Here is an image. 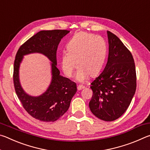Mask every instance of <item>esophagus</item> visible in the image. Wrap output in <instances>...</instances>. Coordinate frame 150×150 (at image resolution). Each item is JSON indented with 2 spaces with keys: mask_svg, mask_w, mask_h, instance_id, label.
Returning a JSON list of instances; mask_svg holds the SVG:
<instances>
[{
  "mask_svg": "<svg viewBox=\"0 0 150 150\" xmlns=\"http://www.w3.org/2000/svg\"><path fill=\"white\" fill-rule=\"evenodd\" d=\"M85 88V86H83V85H78L77 86V89L78 91H80L81 89H83V88Z\"/></svg>",
  "mask_w": 150,
  "mask_h": 150,
  "instance_id": "1",
  "label": "esophagus"
}]
</instances>
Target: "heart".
<instances>
[{
    "instance_id": "obj_1",
    "label": "heart",
    "mask_w": 150,
    "mask_h": 150,
    "mask_svg": "<svg viewBox=\"0 0 150 150\" xmlns=\"http://www.w3.org/2000/svg\"><path fill=\"white\" fill-rule=\"evenodd\" d=\"M67 51L61 55L63 73L67 77H71L77 64L79 69L76 77L80 82H84L90 75L95 76L102 70L107 54V45L102 37L81 32L70 40Z\"/></svg>"
}]
</instances>
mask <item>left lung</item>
<instances>
[{
    "mask_svg": "<svg viewBox=\"0 0 150 150\" xmlns=\"http://www.w3.org/2000/svg\"><path fill=\"white\" fill-rule=\"evenodd\" d=\"M108 61L100 75L91 83L92 113L100 120L113 121L125 112L135 94L136 73L132 55L121 40L107 31Z\"/></svg>",
    "mask_w": 150,
    "mask_h": 150,
    "instance_id": "left-lung-1",
    "label": "left lung"
}]
</instances>
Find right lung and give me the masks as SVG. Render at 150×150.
Returning a JSON list of instances; mask_svg holds the SVG:
<instances>
[{
    "label": "right lung",
    "instance_id": "right-lung-1",
    "mask_svg": "<svg viewBox=\"0 0 150 150\" xmlns=\"http://www.w3.org/2000/svg\"><path fill=\"white\" fill-rule=\"evenodd\" d=\"M69 32L66 30H42L24 43L16 53L13 73L15 91L27 112L40 121L54 122L62 117L69 109L71 100L77 92L76 83L60 75L56 67L58 45ZM32 52L44 54L52 62V82L47 91L39 97H32L25 93L19 80V67L22 58Z\"/></svg>",
    "mask_w": 150,
    "mask_h": 150
}]
</instances>
